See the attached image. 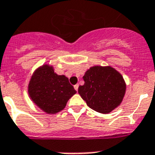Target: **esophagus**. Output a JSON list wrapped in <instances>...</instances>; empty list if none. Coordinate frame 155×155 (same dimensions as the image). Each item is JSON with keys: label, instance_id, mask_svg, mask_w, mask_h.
Returning a JSON list of instances; mask_svg holds the SVG:
<instances>
[{"label": "esophagus", "instance_id": "esophagus-1", "mask_svg": "<svg viewBox=\"0 0 155 155\" xmlns=\"http://www.w3.org/2000/svg\"><path fill=\"white\" fill-rule=\"evenodd\" d=\"M74 89H75V90H76V91H78V87H79V84H75V85H74Z\"/></svg>", "mask_w": 155, "mask_h": 155}]
</instances>
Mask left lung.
I'll return each mask as SVG.
<instances>
[{
  "mask_svg": "<svg viewBox=\"0 0 155 155\" xmlns=\"http://www.w3.org/2000/svg\"><path fill=\"white\" fill-rule=\"evenodd\" d=\"M84 84L78 93L91 109L101 114L110 113L123 100L126 84L122 75L110 66H94L83 76Z\"/></svg>",
  "mask_w": 155,
  "mask_h": 155,
  "instance_id": "left-lung-1",
  "label": "left lung"
}]
</instances>
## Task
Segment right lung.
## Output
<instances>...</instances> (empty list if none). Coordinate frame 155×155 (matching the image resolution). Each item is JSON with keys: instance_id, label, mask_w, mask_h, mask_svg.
<instances>
[{"instance_id": "add662e5", "label": "right lung", "mask_w": 155, "mask_h": 155, "mask_svg": "<svg viewBox=\"0 0 155 155\" xmlns=\"http://www.w3.org/2000/svg\"><path fill=\"white\" fill-rule=\"evenodd\" d=\"M77 92L65 75H58L52 66L44 64L34 72L28 84V94L34 104L46 114L61 111Z\"/></svg>"}]
</instances>
